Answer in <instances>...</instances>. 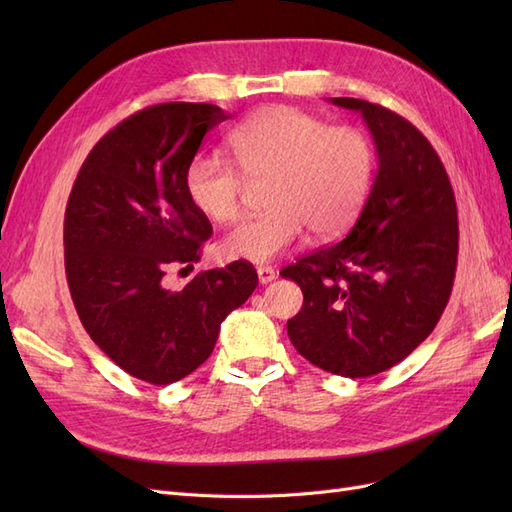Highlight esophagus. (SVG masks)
Segmentation results:
<instances>
[{"label": "esophagus", "mask_w": 512, "mask_h": 512, "mask_svg": "<svg viewBox=\"0 0 512 512\" xmlns=\"http://www.w3.org/2000/svg\"><path fill=\"white\" fill-rule=\"evenodd\" d=\"M256 273H258L260 284H269V282H273L275 277H277V273H275L273 267H258Z\"/></svg>", "instance_id": "obj_1"}]
</instances>
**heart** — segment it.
<instances>
[{
  "instance_id": "obj_1",
  "label": "heart",
  "mask_w": 512,
  "mask_h": 512,
  "mask_svg": "<svg viewBox=\"0 0 512 512\" xmlns=\"http://www.w3.org/2000/svg\"><path fill=\"white\" fill-rule=\"evenodd\" d=\"M235 164L196 156L183 175L192 207L211 222L235 220L245 181H265V213L243 220L215 245L222 260L267 262L305 230L331 239L363 211L378 170L371 138L294 106L262 108L228 134Z\"/></svg>"
}]
</instances>
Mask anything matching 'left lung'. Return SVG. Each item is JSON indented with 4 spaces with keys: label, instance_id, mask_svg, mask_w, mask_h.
Here are the masks:
<instances>
[{
    "label": "left lung",
    "instance_id": "left-lung-1",
    "mask_svg": "<svg viewBox=\"0 0 512 512\" xmlns=\"http://www.w3.org/2000/svg\"><path fill=\"white\" fill-rule=\"evenodd\" d=\"M331 102L363 115L378 173L346 239L282 269L303 290L286 329L309 363L367 378L436 329L457 271V203L436 149L408 119L359 98Z\"/></svg>",
    "mask_w": 512,
    "mask_h": 512
}]
</instances>
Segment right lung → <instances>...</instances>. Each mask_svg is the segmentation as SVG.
<instances>
[{"label": "right lung", "instance_id": "add662e5", "mask_svg": "<svg viewBox=\"0 0 512 512\" xmlns=\"http://www.w3.org/2000/svg\"><path fill=\"white\" fill-rule=\"evenodd\" d=\"M228 117L205 102L143 108L89 151L68 198L64 258L76 314L108 359L149 384L203 365L224 318L258 286L245 260L175 292L162 286L168 269H194L213 232L183 175L205 134Z\"/></svg>", "mask_w": 512, "mask_h": 512}]
</instances>
